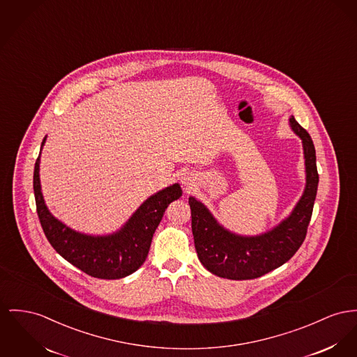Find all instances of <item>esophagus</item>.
Returning a JSON list of instances; mask_svg holds the SVG:
<instances>
[{"mask_svg": "<svg viewBox=\"0 0 357 357\" xmlns=\"http://www.w3.org/2000/svg\"><path fill=\"white\" fill-rule=\"evenodd\" d=\"M183 183H184V185H187V187H188V185H190L188 181H185V178H184V181H183Z\"/></svg>", "mask_w": 357, "mask_h": 357, "instance_id": "esophagus-1", "label": "esophagus"}]
</instances>
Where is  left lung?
<instances>
[{
	"instance_id": "1",
	"label": "left lung",
	"mask_w": 357,
	"mask_h": 357,
	"mask_svg": "<svg viewBox=\"0 0 357 357\" xmlns=\"http://www.w3.org/2000/svg\"><path fill=\"white\" fill-rule=\"evenodd\" d=\"M289 124L301 137L305 150L306 190L291 215L273 230L257 237H241L225 230L210 211L190 197L192 233L200 262L219 278L230 280L257 279L282 266L303 243L318 190L315 149L309 132L295 120Z\"/></svg>"
}]
</instances>
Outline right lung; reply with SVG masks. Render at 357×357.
Returning a JSON list of instances; mask_svg holds the SVG:
<instances>
[{"label": "right lung", "instance_id": "obj_1", "mask_svg": "<svg viewBox=\"0 0 357 357\" xmlns=\"http://www.w3.org/2000/svg\"><path fill=\"white\" fill-rule=\"evenodd\" d=\"M45 141L46 138L42 147ZM39 161L40 154L33 170V192L38 216L48 242L65 260L97 279L114 280L135 272L147 257L151 238L167 206L183 193L178 184H173L149 197L118 233L105 237L85 236L50 214L40 190Z\"/></svg>", "mask_w": 357, "mask_h": 357}]
</instances>
